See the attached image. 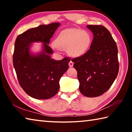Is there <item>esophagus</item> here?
<instances>
[{
  "instance_id": "obj_1",
  "label": "esophagus",
  "mask_w": 132,
  "mask_h": 132,
  "mask_svg": "<svg viewBox=\"0 0 132 132\" xmlns=\"http://www.w3.org/2000/svg\"><path fill=\"white\" fill-rule=\"evenodd\" d=\"M69 67H70V68H71V67H73V62L71 61H70V62H69Z\"/></svg>"
}]
</instances>
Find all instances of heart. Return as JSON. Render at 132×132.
<instances>
[{
    "label": "heart",
    "instance_id": "heart-1",
    "mask_svg": "<svg viewBox=\"0 0 132 132\" xmlns=\"http://www.w3.org/2000/svg\"><path fill=\"white\" fill-rule=\"evenodd\" d=\"M91 36L80 29H68L61 31L54 41L55 47L59 50H68L69 55L79 56L87 50L91 43Z\"/></svg>",
    "mask_w": 132,
    "mask_h": 132
}]
</instances>
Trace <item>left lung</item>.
<instances>
[{"label":"left lung","mask_w":132,"mask_h":132,"mask_svg":"<svg viewBox=\"0 0 132 132\" xmlns=\"http://www.w3.org/2000/svg\"><path fill=\"white\" fill-rule=\"evenodd\" d=\"M87 27L94 35L90 49L71 61L77 71L80 93L86 97H96L105 93L117 77L118 48L110 32L103 26Z\"/></svg>","instance_id":"8db88e82"}]
</instances>
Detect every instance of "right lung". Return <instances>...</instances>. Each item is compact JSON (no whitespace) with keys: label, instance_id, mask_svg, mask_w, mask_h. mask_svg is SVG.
I'll return each mask as SVG.
<instances>
[{"label":"right lung","instance_id":"obj_1","mask_svg":"<svg viewBox=\"0 0 132 132\" xmlns=\"http://www.w3.org/2000/svg\"><path fill=\"white\" fill-rule=\"evenodd\" d=\"M59 23L41 25L18 35L13 55V66L21 88L30 97L38 100L52 98L59 90V80L69 68L70 59H51L53 51L48 44ZM43 43L44 50L38 55L31 54L32 42Z\"/></svg>","mask_w":132,"mask_h":132}]
</instances>
